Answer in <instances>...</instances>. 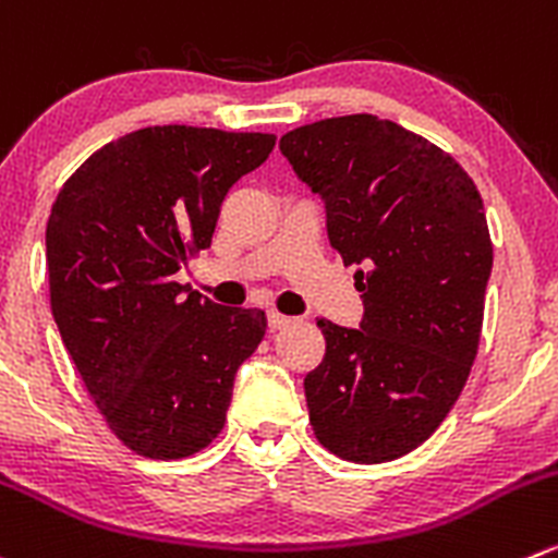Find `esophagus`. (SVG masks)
Segmentation results:
<instances>
[{"label": "esophagus", "mask_w": 558, "mask_h": 558, "mask_svg": "<svg viewBox=\"0 0 558 558\" xmlns=\"http://www.w3.org/2000/svg\"><path fill=\"white\" fill-rule=\"evenodd\" d=\"M267 324H269V329H286L291 324V318L283 316V313H278V311H269Z\"/></svg>", "instance_id": "34e87169"}]
</instances>
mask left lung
<instances>
[{"mask_svg":"<svg viewBox=\"0 0 558 558\" xmlns=\"http://www.w3.org/2000/svg\"><path fill=\"white\" fill-rule=\"evenodd\" d=\"M280 153L322 196L365 305L360 329L318 318L313 434L343 461H395L445 423L477 356L494 267L483 198L445 149L373 113L302 124Z\"/></svg>","mask_w":558,"mask_h":558,"instance_id":"left-lung-1","label":"left lung"}]
</instances>
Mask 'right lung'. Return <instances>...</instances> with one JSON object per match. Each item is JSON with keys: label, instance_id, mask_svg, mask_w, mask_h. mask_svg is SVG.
Returning a JSON list of instances; mask_svg holds the SVG:
<instances>
[{"label": "right lung", "instance_id": "1", "mask_svg": "<svg viewBox=\"0 0 558 558\" xmlns=\"http://www.w3.org/2000/svg\"><path fill=\"white\" fill-rule=\"evenodd\" d=\"M272 147V133L144 128L86 158L53 202V322L108 428L138 456L204 450L262 343L264 311L215 305L177 272L209 247L226 193Z\"/></svg>", "mask_w": 558, "mask_h": 558}]
</instances>
